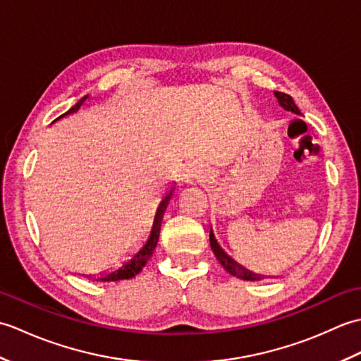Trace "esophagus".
Returning <instances> with one entry per match:
<instances>
[{
    "mask_svg": "<svg viewBox=\"0 0 361 361\" xmlns=\"http://www.w3.org/2000/svg\"><path fill=\"white\" fill-rule=\"evenodd\" d=\"M183 180H185L188 185H194V183L200 180V171H197L195 166H189L185 171V175H183Z\"/></svg>",
    "mask_w": 361,
    "mask_h": 361,
    "instance_id": "obj_1",
    "label": "esophagus"
}]
</instances>
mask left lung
I'll list each match as a JSON object with an SVG mask.
<instances>
[{
  "label": "left lung",
  "instance_id": "left-lung-1",
  "mask_svg": "<svg viewBox=\"0 0 361 361\" xmlns=\"http://www.w3.org/2000/svg\"><path fill=\"white\" fill-rule=\"evenodd\" d=\"M274 96H276V99H278V102H279V105L282 106L283 110L291 111V113L298 114V116H301V111H299V109L296 106V104L293 102V99H291V96H288L286 93H281V91H274ZM209 242H211V248L214 251V255H216V257H217L219 262L221 264V267H224L229 274H233V276H235V278L243 279V281H260V279L264 278V276H260V274H256V273L247 270V268L242 267L240 264H237L234 259L229 257L226 252L221 250L220 245L217 243L216 237H214L212 229H211V233H209Z\"/></svg>",
  "mask_w": 361,
  "mask_h": 361
}]
</instances>
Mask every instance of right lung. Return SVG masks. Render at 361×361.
<instances>
[{"label": "right lung", "mask_w": 361, "mask_h": 361, "mask_svg": "<svg viewBox=\"0 0 361 361\" xmlns=\"http://www.w3.org/2000/svg\"><path fill=\"white\" fill-rule=\"evenodd\" d=\"M88 97H90L88 94L83 96L78 104H75L74 106H71L70 110H68L66 113H63L62 116H59L56 121L62 119L63 116H66V114H71V113L78 111ZM56 121H54V122H56ZM173 189L175 188H172L171 190H169V192L166 194V197L163 198V200H161L158 209H157V214H155V219H153V225H152V231L149 234V239L145 240V243L140 248V251H137L136 255H133L128 260H126V262L122 264L119 268H116V270H111L109 273H102V274H99V276L88 274L87 278L93 279V281H97V282H113V281H122V279H132V278H135L137 273L142 270L144 265L147 264V260L152 257L153 251H155V248H157L158 237H159V229H161V220H163V216H164V211L167 208L169 200H171V198H172Z\"/></svg>", "instance_id": "add662e5"}]
</instances>
